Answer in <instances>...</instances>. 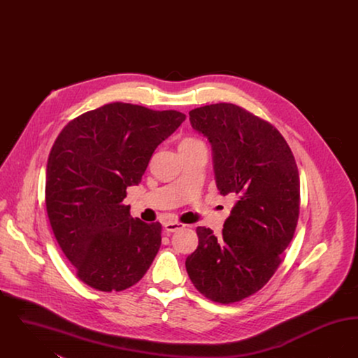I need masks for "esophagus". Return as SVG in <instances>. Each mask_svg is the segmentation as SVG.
I'll list each match as a JSON object with an SVG mask.
<instances>
[{
  "instance_id": "esophagus-1",
  "label": "esophagus",
  "mask_w": 358,
  "mask_h": 358,
  "mask_svg": "<svg viewBox=\"0 0 358 358\" xmlns=\"http://www.w3.org/2000/svg\"><path fill=\"white\" fill-rule=\"evenodd\" d=\"M165 229L168 231V232H177V231H180V229H184L185 228V224H182V222H165Z\"/></svg>"
}]
</instances>
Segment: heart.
<instances>
[{
	"label": "heart",
	"instance_id": "b5f03b06",
	"mask_svg": "<svg viewBox=\"0 0 358 358\" xmlns=\"http://www.w3.org/2000/svg\"><path fill=\"white\" fill-rule=\"evenodd\" d=\"M197 145H204L200 139H197V138H184L182 141H181V143H180V146H197Z\"/></svg>",
	"mask_w": 358,
	"mask_h": 358
}]
</instances>
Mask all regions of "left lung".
<instances>
[{
	"instance_id": "8db88e82",
	"label": "left lung",
	"mask_w": 358,
	"mask_h": 358,
	"mask_svg": "<svg viewBox=\"0 0 358 358\" xmlns=\"http://www.w3.org/2000/svg\"><path fill=\"white\" fill-rule=\"evenodd\" d=\"M189 117L212 143L220 194L235 201L220 238L197 227L185 266L205 298L229 305L263 289L282 263L299 217V173L283 136L245 108L215 103Z\"/></svg>"
}]
</instances>
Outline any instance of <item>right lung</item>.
I'll use <instances>...</instances> for the list:
<instances>
[{"label": "right lung", "mask_w": 358, "mask_h": 358, "mask_svg": "<svg viewBox=\"0 0 358 358\" xmlns=\"http://www.w3.org/2000/svg\"><path fill=\"white\" fill-rule=\"evenodd\" d=\"M185 118L176 110L108 103L71 120L56 138L47 164V213L62 251L90 287L123 291L152 266L162 225L133 219L123 200L157 146Z\"/></svg>", "instance_id": "add662e5"}]
</instances>
